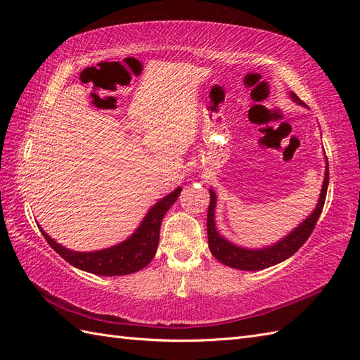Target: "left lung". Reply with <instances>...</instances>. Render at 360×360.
Masks as SVG:
<instances>
[{"mask_svg":"<svg viewBox=\"0 0 360 360\" xmlns=\"http://www.w3.org/2000/svg\"><path fill=\"white\" fill-rule=\"evenodd\" d=\"M290 98L298 105L307 106L304 102L297 97L295 93L290 91L289 93ZM325 165V178H323V186L320 190V196L316 209L312 210L311 215L303 219L300 224H298L294 231H290L285 238H281L275 244L271 246H264L259 249H248L243 246H236L232 241L226 240L224 236H221L217 231L215 224V207H217V193L210 188V204H209V212H207V238H209V249L218 262H221L226 266H231L233 269L240 271H262L266 267H271L274 264H278L285 262L289 257H292L295 252L300 249L304 241L309 238L316 227L317 219L320 213L323 210V204L326 200V190H328V182H330V167H328V159Z\"/></svg>","mask_w":360,"mask_h":360,"instance_id":"1","label":"left lung"}]
</instances>
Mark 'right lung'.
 <instances>
[{"label": "right lung", "mask_w": 360, "mask_h": 360, "mask_svg": "<svg viewBox=\"0 0 360 360\" xmlns=\"http://www.w3.org/2000/svg\"><path fill=\"white\" fill-rule=\"evenodd\" d=\"M182 187L174 188L172 193L159 200L153 207L147 212V215L142 219L139 227L134 233L122 241L116 246L106 248L94 252H75L63 248L62 244L53 241L51 236L40 227V231L49 246L57 254L66 259L68 263L77 267L80 271H86L103 277H116V275H128L143 269L156 255L159 244V231L160 223L172 207L174 201L178 200Z\"/></svg>", "instance_id": "add662e5"}]
</instances>
